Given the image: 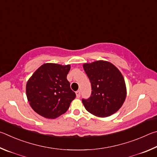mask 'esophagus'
<instances>
[{
  "instance_id": "esophagus-1",
  "label": "esophagus",
  "mask_w": 157,
  "mask_h": 157,
  "mask_svg": "<svg viewBox=\"0 0 157 157\" xmlns=\"http://www.w3.org/2000/svg\"><path fill=\"white\" fill-rule=\"evenodd\" d=\"M76 97L77 98H79L81 97V92L78 90V91L76 92Z\"/></svg>"
}]
</instances>
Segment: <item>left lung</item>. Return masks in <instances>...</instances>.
I'll return each instance as SVG.
<instances>
[{
	"label": "left lung",
	"instance_id": "left-lung-1",
	"mask_svg": "<svg viewBox=\"0 0 157 157\" xmlns=\"http://www.w3.org/2000/svg\"><path fill=\"white\" fill-rule=\"evenodd\" d=\"M83 69L91 83L90 97L82 98L85 108L98 117H107L121 108L126 98L123 76L112 63L98 60L86 63Z\"/></svg>",
	"mask_w": 157,
	"mask_h": 157
}]
</instances>
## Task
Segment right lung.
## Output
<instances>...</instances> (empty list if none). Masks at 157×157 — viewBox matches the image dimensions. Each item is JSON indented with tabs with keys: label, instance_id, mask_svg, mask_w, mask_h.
<instances>
[{
	"label": "right lung",
	"instance_id": "add662e5",
	"mask_svg": "<svg viewBox=\"0 0 157 157\" xmlns=\"http://www.w3.org/2000/svg\"><path fill=\"white\" fill-rule=\"evenodd\" d=\"M70 65L45 63L41 65L26 86L27 97L32 109L48 119H56L67 110L76 97L67 75Z\"/></svg>",
	"mask_w": 157,
	"mask_h": 157
}]
</instances>
